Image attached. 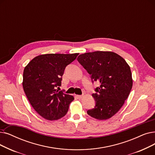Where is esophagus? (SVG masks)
<instances>
[{
    "mask_svg": "<svg viewBox=\"0 0 155 155\" xmlns=\"http://www.w3.org/2000/svg\"><path fill=\"white\" fill-rule=\"evenodd\" d=\"M77 97L78 99H81V98L83 97V96H82V95H77Z\"/></svg>",
    "mask_w": 155,
    "mask_h": 155,
    "instance_id": "obj_1",
    "label": "esophagus"
}]
</instances>
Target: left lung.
<instances>
[{"label": "left lung", "instance_id": "1", "mask_svg": "<svg viewBox=\"0 0 155 155\" xmlns=\"http://www.w3.org/2000/svg\"><path fill=\"white\" fill-rule=\"evenodd\" d=\"M77 61L90 74L92 82L100 84L92 95L95 106L87 114L101 120L110 118L122 107L132 89L130 66L117 54L107 51L82 54Z\"/></svg>", "mask_w": 155, "mask_h": 155}]
</instances>
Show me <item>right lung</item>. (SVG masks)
Here are the masks:
<instances>
[{
    "label": "right lung",
    "instance_id": "1",
    "mask_svg": "<svg viewBox=\"0 0 155 155\" xmlns=\"http://www.w3.org/2000/svg\"><path fill=\"white\" fill-rule=\"evenodd\" d=\"M78 53L47 54L40 55L27 64L23 71V87L30 103L39 115L49 120H56L68 112L74 99L57 87L61 85L66 67L75 60Z\"/></svg>",
    "mask_w": 155,
    "mask_h": 155
}]
</instances>
